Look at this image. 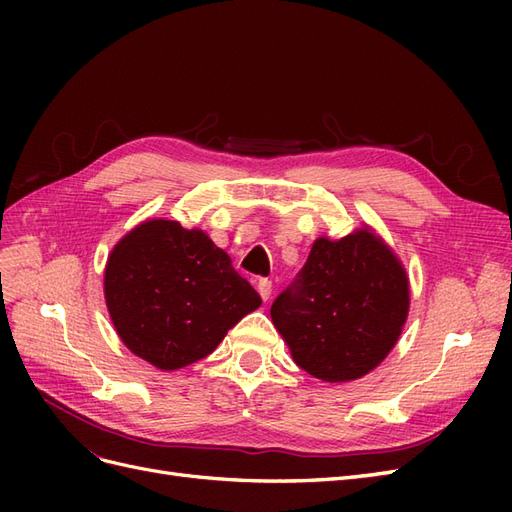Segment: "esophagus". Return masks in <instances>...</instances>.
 <instances>
[{
	"label": "esophagus",
	"mask_w": 512,
	"mask_h": 512,
	"mask_svg": "<svg viewBox=\"0 0 512 512\" xmlns=\"http://www.w3.org/2000/svg\"><path fill=\"white\" fill-rule=\"evenodd\" d=\"M256 288H258V294L262 297V301H269L271 292H273V282H271V280H265V277H262V280H258Z\"/></svg>",
	"instance_id": "34e87169"
}]
</instances>
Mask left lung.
Listing matches in <instances>:
<instances>
[{
    "label": "left lung",
    "mask_w": 512,
    "mask_h": 512,
    "mask_svg": "<svg viewBox=\"0 0 512 512\" xmlns=\"http://www.w3.org/2000/svg\"><path fill=\"white\" fill-rule=\"evenodd\" d=\"M410 309L408 275L369 226L318 237L305 267L271 305L294 363L322 382H350L393 350Z\"/></svg>",
    "instance_id": "1"
}]
</instances>
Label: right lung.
I'll return each mask as SVG.
<instances>
[{
  "label": "right lung",
  "mask_w": 512,
  "mask_h": 512,
  "mask_svg": "<svg viewBox=\"0 0 512 512\" xmlns=\"http://www.w3.org/2000/svg\"><path fill=\"white\" fill-rule=\"evenodd\" d=\"M104 299L121 342L162 371L205 359L262 303L207 232L162 218L117 241L106 260Z\"/></svg>",
  "instance_id": "add662e5"
}]
</instances>
